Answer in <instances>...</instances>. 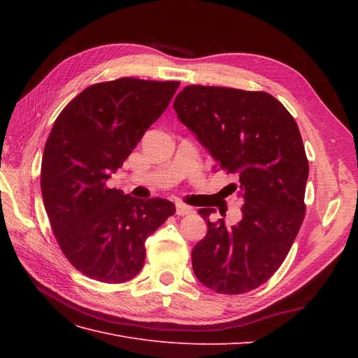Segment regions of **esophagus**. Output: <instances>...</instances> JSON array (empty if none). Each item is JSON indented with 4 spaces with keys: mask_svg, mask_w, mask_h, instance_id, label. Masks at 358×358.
<instances>
[{
    "mask_svg": "<svg viewBox=\"0 0 358 358\" xmlns=\"http://www.w3.org/2000/svg\"><path fill=\"white\" fill-rule=\"evenodd\" d=\"M192 212H194V210H192L191 206L183 204V203H180V201L176 203V213H178L179 216H185V215H189V213H192Z\"/></svg>",
    "mask_w": 358,
    "mask_h": 358,
    "instance_id": "obj_1",
    "label": "esophagus"
}]
</instances>
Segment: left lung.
Wrapping results in <instances>:
<instances>
[{
    "label": "left lung",
    "instance_id": "1",
    "mask_svg": "<svg viewBox=\"0 0 358 358\" xmlns=\"http://www.w3.org/2000/svg\"><path fill=\"white\" fill-rule=\"evenodd\" d=\"M173 109L216 164L237 176L229 188L243 200L231 227L209 220L215 209H199L208 234L192 249L194 273L221 294L255 289L282 264L305 218L309 164L299 127L267 92L191 85Z\"/></svg>",
    "mask_w": 358,
    "mask_h": 358
}]
</instances>
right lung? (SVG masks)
<instances>
[{
  "mask_svg": "<svg viewBox=\"0 0 358 358\" xmlns=\"http://www.w3.org/2000/svg\"><path fill=\"white\" fill-rule=\"evenodd\" d=\"M179 82L122 78L83 90L57 117L41 161V196L69 262L106 284L133 279L145 242L175 213L166 199L107 187L112 173L167 109Z\"/></svg>",
  "mask_w": 358,
  "mask_h": 358,
  "instance_id": "add662e5",
  "label": "right lung"
}]
</instances>
